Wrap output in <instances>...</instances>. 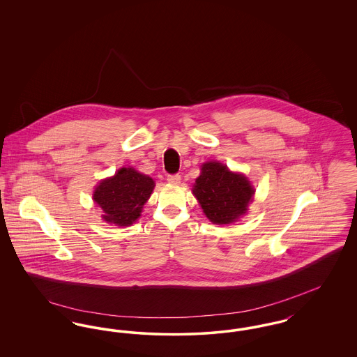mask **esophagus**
Segmentation results:
<instances>
[{"label":"esophagus","mask_w":357,"mask_h":357,"mask_svg":"<svg viewBox=\"0 0 357 357\" xmlns=\"http://www.w3.org/2000/svg\"><path fill=\"white\" fill-rule=\"evenodd\" d=\"M167 182L171 185H179L181 183V175L179 174H174L167 176Z\"/></svg>","instance_id":"1"}]
</instances>
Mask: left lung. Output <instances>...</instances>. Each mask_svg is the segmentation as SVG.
<instances>
[{"mask_svg":"<svg viewBox=\"0 0 357 357\" xmlns=\"http://www.w3.org/2000/svg\"><path fill=\"white\" fill-rule=\"evenodd\" d=\"M255 192L243 174L233 172L215 160L201 166V175L192 188L204 215L215 225L233 223L245 215Z\"/></svg>","mask_w":357,"mask_h":357,"instance_id":"8db88e82","label":"left lung"}]
</instances>
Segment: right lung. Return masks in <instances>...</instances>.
<instances>
[{
    "label": "right lung",
    "instance_id": "right-lung-1",
    "mask_svg": "<svg viewBox=\"0 0 357 357\" xmlns=\"http://www.w3.org/2000/svg\"><path fill=\"white\" fill-rule=\"evenodd\" d=\"M155 182L132 167H123L102 179L93 191V201L102 210V218L116 226H131L153 194Z\"/></svg>",
    "mask_w": 357,
    "mask_h": 357
}]
</instances>
